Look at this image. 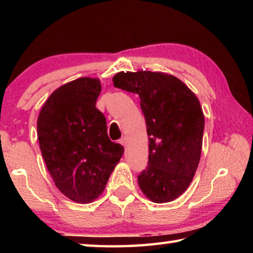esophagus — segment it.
Segmentation results:
<instances>
[{"label": "esophagus", "mask_w": 253, "mask_h": 253, "mask_svg": "<svg viewBox=\"0 0 253 253\" xmlns=\"http://www.w3.org/2000/svg\"><path fill=\"white\" fill-rule=\"evenodd\" d=\"M119 144L123 145V146H126V138H125V137H123V138L119 139Z\"/></svg>", "instance_id": "esophagus-1"}]
</instances>
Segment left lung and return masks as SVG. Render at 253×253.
Masks as SVG:
<instances>
[{
	"instance_id": "8db88e82",
	"label": "left lung",
	"mask_w": 253,
	"mask_h": 253,
	"mask_svg": "<svg viewBox=\"0 0 253 253\" xmlns=\"http://www.w3.org/2000/svg\"><path fill=\"white\" fill-rule=\"evenodd\" d=\"M114 85L137 93L146 121L149 156L138 175L140 190L155 203L182 195L198 169L204 115L194 92L165 72H118Z\"/></svg>"
}]
</instances>
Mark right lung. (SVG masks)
<instances>
[{"mask_svg":"<svg viewBox=\"0 0 253 253\" xmlns=\"http://www.w3.org/2000/svg\"><path fill=\"white\" fill-rule=\"evenodd\" d=\"M100 80L70 81L51 93L38 118V139L49 173L63 195L77 203L99 196L124 153L107 135L96 108Z\"/></svg>","mask_w":253,"mask_h":253,"instance_id":"add662e5","label":"right lung"}]
</instances>
